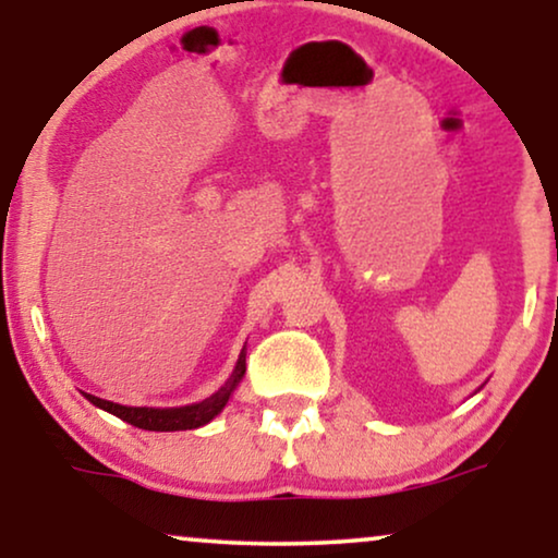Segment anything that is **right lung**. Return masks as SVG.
I'll list each match as a JSON object with an SVG mask.
<instances>
[{
  "instance_id": "add662e5",
  "label": "right lung",
  "mask_w": 558,
  "mask_h": 558,
  "mask_svg": "<svg viewBox=\"0 0 558 558\" xmlns=\"http://www.w3.org/2000/svg\"><path fill=\"white\" fill-rule=\"evenodd\" d=\"M243 373H246V353L241 350L239 363L231 373V378L226 380L223 386L218 388L216 393L208 396V399L190 403V407H174V409H151V407H121V403L98 399L94 393H86V399L94 403V407L109 411V414L119 416L121 422L140 426V429L147 432H182V429H197V426L208 424L210 418H216L223 407L231 399L235 386L241 384Z\"/></svg>"
}]
</instances>
